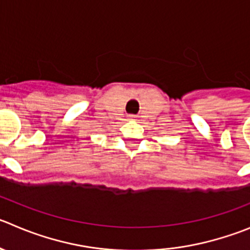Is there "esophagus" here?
<instances>
[{"mask_svg": "<svg viewBox=\"0 0 250 250\" xmlns=\"http://www.w3.org/2000/svg\"><path fill=\"white\" fill-rule=\"evenodd\" d=\"M131 118H132V116H131Z\"/></svg>", "mask_w": 250, "mask_h": 250, "instance_id": "esophagus-1", "label": "esophagus"}]
</instances>
